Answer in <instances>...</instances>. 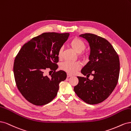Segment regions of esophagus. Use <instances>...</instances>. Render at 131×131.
<instances>
[{"label": "esophagus", "instance_id": "1", "mask_svg": "<svg viewBox=\"0 0 131 131\" xmlns=\"http://www.w3.org/2000/svg\"><path fill=\"white\" fill-rule=\"evenodd\" d=\"M72 77V75L71 74H69V73L67 74V78H69V77Z\"/></svg>", "mask_w": 131, "mask_h": 131}]
</instances>
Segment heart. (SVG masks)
<instances>
[{"label":"heart","instance_id":"b5f03b06","mask_svg":"<svg viewBox=\"0 0 131 131\" xmlns=\"http://www.w3.org/2000/svg\"><path fill=\"white\" fill-rule=\"evenodd\" d=\"M70 45L74 51L78 53L82 52L85 48V43L82 40L77 37L74 38V39L71 40L70 42ZM62 47H61L59 50L58 56L59 58L62 57ZM81 64L78 61L71 62L66 61L61 64V69L62 70L66 71L67 73L73 74L81 68Z\"/></svg>","mask_w":131,"mask_h":131}]
</instances>
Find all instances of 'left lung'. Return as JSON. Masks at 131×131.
Returning <instances> with one entry per match:
<instances>
[{"label":"left lung","instance_id":"obj_1","mask_svg":"<svg viewBox=\"0 0 131 131\" xmlns=\"http://www.w3.org/2000/svg\"><path fill=\"white\" fill-rule=\"evenodd\" d=\"M89 45V61L81 70L86 77H77L78 84L74 87L75 93L84 102L90 104L103 102L109 96L117 83L120 72V61L112 45L104 38L92 34L79 35ZM90 75L93 79L88 78Z\"/></svg>","mask_w":131,"mask_h":131}]
</instances>
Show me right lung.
<instances>
[{
	"label": "right lung",
	"instance_id": "obj_1",
	"mask_svg": "<svg viewBox=\"0 0 131 131\" xmlns=\"http://www.w3.org/2000/svg\"><path fill=\"white\" fill-rule=\"evenodd\" d=\"M69 35V33H43L25 44L17 55L14 65L15 82L29 102L43 105L56 97L66 73L62 70L54 72L49 77L43 73L47 68L58 69V51Z\"/></svg>",
	"mask_w": 131,
	"mask_h": 131
}]
</instances>
